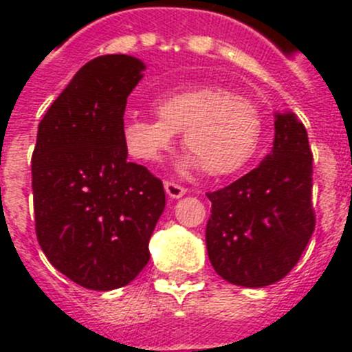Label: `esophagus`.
Returning <instances> with one entry per match:
<instances>
[{
  "label": "esophagus",
  "mask_w": 352,
  "mask_h": 352,
  "mask_svg": "<svg viewBox=\"0 0 352 352\" xmlns=\"http://www.w3.org/2000/svg\"><path fill=\"white\" fill-rule=\"evenodd\" d=\"M164 186H166V192H167V195H169L170 199H179V197H183V195L186 194L185 186L178 185V183L166 182V183H164Z\"/></svg>",
  "instance_id": "obj_1"
}]
</instances>
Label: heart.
<instances>
[{
    "label": "heart",
    "mask_w": 352,
    "mask_h": 352,
    "mask_svg": "<svg viewBox=\"0 0 352 352\" xmlns=\"http://www.w3.org/2000/svg\"><path fill=\"white\" fill-rule=\"evenodd\" d=\"M158 118L132 114L123 141L133 158L157 162L182 133L186 155L183 170L203 167L208 176H227L256 153L263 121L257 105L220 86H195L166 93L155 100Z\"/></svg>",
    "instance_id": "1"
}]
</instances>
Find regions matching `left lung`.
Returning <instances> with one entry per match:
<instances>
[{"mask_svg":"<svg viewBox=\"0 0 352 352\" xmlns=\"http://www.w3.org/2000/svg\"><path fill=\"white\" fill-rule=\"evenodd\" d=\"M206 248L223 280L264 287L300 261L316 227L312 151L303 123L275 114V141L256 169L226 188L208 192Z\"/></svg>","mask_w":352,"mask_h":352,"instance_id":"obj_1","label":"left lung"}]
</instances>
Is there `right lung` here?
I'll list each match as a JSON object with an SVG mask.
<instances>
[{
  "label": "right lung",
  "mask_w": 352,
  "mask_h": 352,
  "mask_svg": "<svg viewBox=\"0 0 352 352\" xmlns=\"http://www.w3.org/2000/svg\"><path fill=\"white\" fill-rule=\"evenodd\" d=\"M146 65L88 61L42 118L31 158L36 238L49 263L93 291L130 284L149 261L164 185L126 160L123 114Z\"/></svg>",
  "instance_id": "1"
}]
</instances>
